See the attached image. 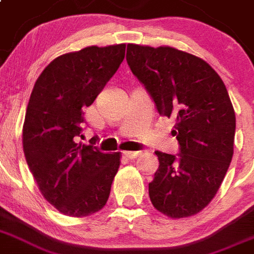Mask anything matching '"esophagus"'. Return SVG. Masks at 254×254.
Instances as JSON below:
<instances>
[{
	"label": "esophagus",
	"mask_w": 254,
	"mask_h": 254,
	"mask_svg": "<svg viewBox=\"0 0 254 254\" xmlns=\"http://www.w3.org/2000/svg\"><path fill=\"white\" fill-rule=\"evenodd\" d=\"M139 154H140V152H138V151H135V152H134V151H125L124 152V156L127 158V160H134V158L138 157Z\"/></svg>",
	"instance_id": "obj_1"
}]
</instances>
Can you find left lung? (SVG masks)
Wrapping results in <instances>:
<instances>
[{
	"instance_id": "left-lung-1",
	"label": "left lung",
	"mask_w": 254,
	"mask_h": 254,
	"mask_svg": "<svg viewBox=\"0 0 254 254\" xmlns=\"http://www.w3.org/2000/svg\"><path fill=\"white\" fill-rule=\"evenodd\" d=\"M127 61L158 114L176 121L179 153L154 152L152 204L173 219L195 215L215 197L233 158L235 112L226 87L206 61L173 47L127 45Z\"/></svg>"
}]
</instances>
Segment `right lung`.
I'll return each instance as SVG.
<instances>
[{"label": "right lung", "mask_w": 254, "mask_h": 254, "mask_svg": "<svg viewBox=\"0 0 254 254\" xmlns=\"http://www.w3.org/2000/svg\"><path fill=\"white\" fill-rule=\"evenodd\" d=\"M125 47L92 46L57 57L30 94L23 127L26 164L43 197L64 215L89 216L109 199L120 153H103L76 139L83 130V110L118 71Z\"/></svg>", "instance_id": "1"}]
</instances>
